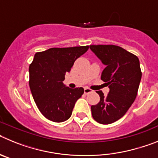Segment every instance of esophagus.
Wrapping results in <instances>:
<instances>
[{
  "label": "esophagus",
  "mask_w": 158,
  "mask_h": 158,
  "mask_svg": "<svg viewBox=\"0 0 158 158\" xmlns=\"http://www.w3.org/2000/svg\"><path fill=\"white\" fill-rule=\"evenodd\" d=\"M93 92V90L90 89H88V88H85V89H84V93H85V94H89V93H92Z\"/></svg>",
  "instance_id": "obj_1"
}]
</instances>
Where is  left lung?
Here are the masks:
<instances>
[{
  "label": "left lung",
  "instance_id": "obj_1",
  "mask_svg": "<svg viewBox=\"0 0 158 158\" xmlns=\"http://www.w3.org/2000/svg\"><path fill=\"white\" fill-rule=\"evenodd\" d=\"M89 47L106 65L101 80L110 89L107 96L102 91L97 92L100 102L91 106L92 115L99 123H112L126 114L136 98L142 78L139 58L118 46Z\"/></svg>",
  "mask_w": 158,
  "mask_h": 158
}]
</instances>
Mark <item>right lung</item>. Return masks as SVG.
I'll return each instance as SVG.
<instances>
[{"mask_svg":"<svg viewBox=\"0 0 158 158\" xmlns=\"http://www.w3.org/2000/svg\"><path fill=\"white\" fill-rule=\"evenodd\" d=\"M89 49V46L50 48L37 52L29 65V86L40 112L49 120L61 123L71 116L83 88L64 85L66 72Z\"/></svg>","mask_w":158,"mask_h":158,"instance_id":"right-lung-1","label":"right lung"}]
</instances>
